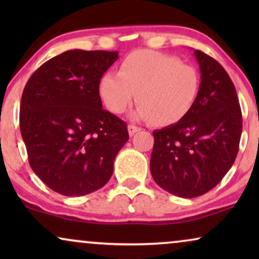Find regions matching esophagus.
Masks as SVG:
<instances>
[{"instance_id":"34e87169","label":"esophagus","mask_w":259,"mask_h":259,"mask_svg":"<svg viewBox=\"0 0 259 259\" xmlns=\"http://www.w3.org/2000/svg\"><path fill=\"white\" fill-rule=\"evenodd\" d=\"M127 130H128V134H130L131 137L134 136V134H136L137 132H139V131H140L139 127L133 126V125H128V127H127Z\"/></svg>"}]
</instances>
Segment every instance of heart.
<instances>
[{
	"mask_svg": "<svg viewBox=\"0 0 259 259\" xmlns=\"http://www.w3.org/2000/svg\"><path fill=\"white\" fill-rule=\"evenodd\" d=\"M99 95L106 107L121 114L134 99L139 102L133 119L169 126L189 114L200 90V75L193 66L175 56L137 51L126 56L119 73L106 72L99 81Z\"/></svg>",
	"mask_w": 259,
	"mask_h": 259,
	"instance_id": "b5f03b06",
	"label": "heart"
}]
</instances>
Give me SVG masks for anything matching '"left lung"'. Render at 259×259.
<instances>
[{
	"label": "left lung",
	"mask_w": 259,
	"mask_h": 259,
	"mask_svg": "<svg viewBox=\"0 0 259 259\" xmlns=\"http://www.w3.org/2000/svg\"><path fill=\"white\" fill-rule=\"evenodd\" d=\"M200 90L193 108L179 122L153 132L151 175L162 190L194 198L213 189L232 167L242 136V111L226 70L194 51Z\"/></svg>",
	"instance_id": "8db88e82"
}]
</instances>
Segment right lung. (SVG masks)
I'll use <instances>...</instances> for the list:
<instances>
[{
  "label": "right lung",
  "mask_w": 259,
  "mask_h": 259,
  "mask_svg": "<svg viewBox=\"0 0 259 259\" xmlns=\"http://www.w3.org/2000/svg\"><path fill=\"white\" fill-rule=\"evenodd\" d=\"M118 52L67 51L28 80L20 128L30 167L55 192L79 197L101 189L128 140L126 123L102 108L99 81Z\"/></svg>",
  "instance_id": "obj_1"
}]
</instances>
